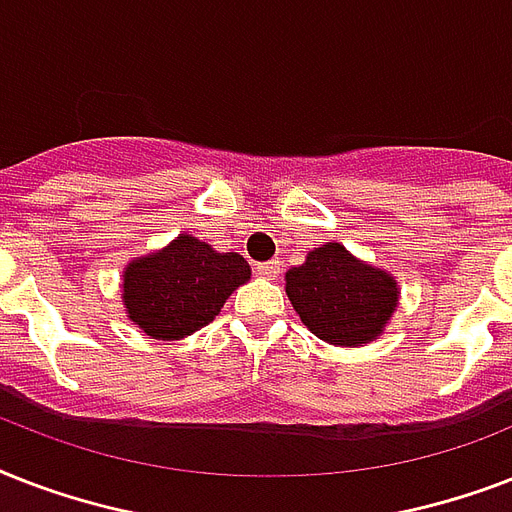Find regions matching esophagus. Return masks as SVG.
Returning a JSON list of instances; mask_svg holds the SVG:
<instances>
[{
    "label": "esophagus",
    "instance_id": "1",
    "mask_svg": "<svg viewBox=\"0 0 512 512\" xmlns=\"http://www.w3.org/2000/svg\"><path fill=\"white\" fill-rule=\"evenodd\" d=\"M281 263L279 260H268V263H257V273L265 276V279H271V276H279Z\"/></svg>",
    "mask_w": 512,
    "mask_h": 512
}]
</instances>
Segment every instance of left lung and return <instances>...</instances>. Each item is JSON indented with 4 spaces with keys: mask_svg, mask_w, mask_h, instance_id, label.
Here are the masks:
<instances>
[{
    "mask_svg": "<svg viewBox=\"0 0 512 512\" xmlns=\"http://www.w3.org/2000/svg\"><path fill=\"white\" fill-rule=\"evenodd\" d=\"M287 295L319 340L356 348L382 335L398 305V284L388 271L327 241L308 252L303 265L289 268Z\"/></svg>",
    "mask_w": 512,
    "mask_h": 512,
    "instance_id": "1",
    "label": "left lung"
}]
</instances>
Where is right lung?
<instances>
[{
	"label": "right lung",
	"instance_id": "obj_1",
	"mask_svg": "<svg viewBox=\"0 0 512 512\" xmlns=\"http://www.w3.org/2000/svg\"><path fill=\"white\" fill-rule=\"evenodd\" d=\"M249 276L239 252H217L207 241L180 233L124 268L122 303L148 337L180 340L207 327Z\"/></svg>",
	"mask_w": 512,
	"mask_h": 512
}]
</instances>
